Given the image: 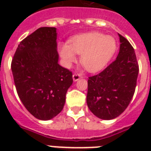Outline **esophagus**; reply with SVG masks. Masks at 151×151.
Here are the masks:
<instances>
[{"instance_id": "1", "label": "esophagus", "mask_w": 151, "mask_h": 151, "mask_svg": "<svg viewBox=\"0 0 151 151\" xmlns=\"http://www.w3.org/2000/svg\"><path fill=\"white\" fill-rule=\"evenodd\" d=\"M81 78H82V77H81V74H78V73H74V74L73 75V81H78Z\"/></svg>"}]
</instances>
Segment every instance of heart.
<instances>
[{
	"mask_svg": "<svg viewBox=\"0 0 151 151\" xmlns=\"http://www.w3.org/2000/svg\"><path fill=\"white\" fill-rule=\"evenodd\" d=\"M69 45H59V52L66 66H70L81 55V63L88 72H97L112 59L117 51V42L111 36L91 32L74 36Z\"/></svg>",
	"mask_w": 151,
	"mask_h": 151,
	"instance_id": "1",
	"label": "heart"
}]
</instances>
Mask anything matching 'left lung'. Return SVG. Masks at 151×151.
Returning <instances> with one entry per match:
<instances>
[{
  "mask_svg": "<svg viewBox=\"0 0 151 151\" xmlns=\"http://www.w3.org/2000/svg\"><path fill=\"white\" fill-rule=\"evenodd\" d=\"M119 53L100 73L88 80L87 105L103 120H112L124 112L133 97L139 73L134 48L121 34Z\"/></svg>",
  "mask_w": 151,
  "mask_h": 151,
  "instance_id": "8db88e82",
  "label": "left lung"
}]
</instances>
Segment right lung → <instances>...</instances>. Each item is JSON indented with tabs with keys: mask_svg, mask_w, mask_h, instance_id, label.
Here are the masks:
<instances>
[{
	"mask_svg": "<svg viewBox=\"0 0 151 151\" xmlns=\"http://www.w3.org/2000/svg\"><path fill=\"white\" fill-rule=\"evenodd\" d=\"M56 40V28L41 27L20 42L12 62L20 100L42 121L61 112L73 83L72 73L59 64Z\"/></svg>",
	"mask_w": 151,
	"mask_h": 151,
	"instance_id": "right-lung-1",
	"label": "right lung"
}]
</instances>
